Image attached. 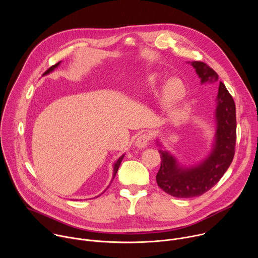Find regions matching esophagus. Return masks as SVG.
<instances>
[{"label":"esophagus","instance_id":"esophagus-1","mask_svg":"<svg viewBox=\"0 0 258 258\" xmlns=\"http://www.w3.org/2000/svg\"><path fill=\"white\" fill-rule=\"evenodd\" d=\"M151 140V136L150 134H142L140 135L137 140H136V146L139 147V148H144L147 145L149 144Z\"/></svg>","mask_w":258,"mask_h":258}]
</instances>
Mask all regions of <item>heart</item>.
<instances>
[{
  "label": "heart",
  "instance_id": "b5f03b06",
  "mask_svg": "<svg viewBox=\"0 0 258 258\" xmlns=\"http://www.w3.org/2000/svg\"><path fill=\"white\" fill-rule=\"evenodd\" d=\"M157 82H158V79L155 75H152V76H149L148 78L146 79V86L148 88H154L156 85H157ZM182 93H183V87L180 83L174 81V82H171L169 84V86L167 87L166 91H165V94H164V101L167 103V104H170V103H173L175 102L176 100H178L181 96H182Z\"/></svg>",
  "mask_w": 258,
  "mask_h": 258
}]
</instances>
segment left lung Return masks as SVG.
Masks as SVG:
<instances>
[{"label": "left lung", "instance_id": "obj_1", "mask_svg": "<svg viewBox=\"0 0 258 258\" xmlns=\"http://www.w3.org/2000/svg\"><path fill=\"white\" fill-rule=\"evenodd\" d=\"M202 84L218 85L216 97V136L214 148L209 157L192 168L178 167L175 159L160 150L161 164L156 175L158 186L168 195L177 198L201 196L222 178L231 165L236 147V106L226 86L218 81L217 73L206 63L192 62Z\"/></svg>", "mask_w": 258, "mask_h": 258}]
</instances>
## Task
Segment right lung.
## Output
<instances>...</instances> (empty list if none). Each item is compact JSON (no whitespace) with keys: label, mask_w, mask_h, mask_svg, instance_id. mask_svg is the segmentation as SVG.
Listing matches in <instances>:
<instances>
[{"label":"right lung","mask_w":258,"mask_h":258,"mask_svg":"<svg viewBox=\"0 0 258 258\" xmlns=\"http://www.w3.org/2000/svg\"><path fill=\"white\" fill-rule=\"evenodd\" d=\"M61 62V61H60ZM60 62H58V63H56L55 65H53V66H51L47 71H45V73L44 75H48V73H50L51 71H53L59 64H60ZM123 156L124 155H122V156H120L119 157V159L116 161V163L114 164V170H113V178L115 177V175H116V173H117V170H118V167H119V165H120V163H121V161H122V159H123ZM113 178H112V180H113Z\"/></svg>","instance_id":"obj_1"}]
</instances>
